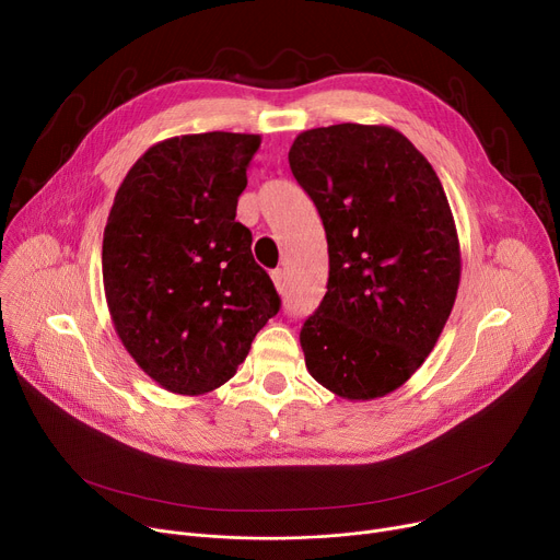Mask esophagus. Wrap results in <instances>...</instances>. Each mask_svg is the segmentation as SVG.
Listing matches in <instances>:
<instances>
[{
	"label": "esophagus",
	"mask_w": 560,
	"mask_h": 560,
	"mask_svg": "<svg viewBox=\"0 0 560 560\" xmlns=\"http://www.w3.org/2000/svg\"><path fill=\"white\" fill-rule=\"evenodd\" d=\"M272 281H275V288H277L279 292L285 290V272H283V270H275V272H272Z\"/></svg>",
	"instance_id": "34e87169"
}]
</instances>
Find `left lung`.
Returning a JSON list of instances; mask_svg holds the SVG:
<instances>
[{
  "label": "left lung",
  "mask_w": 560,
  "mask_h": 560,
  "mask_svg": "<svg viewBox=\"0 0 560 560\" xmlns=\"http://www.w3.org/2000/svg\"><path fill=\"white\" fill-rule=\"evenodd\" d=\"M290 170L327 231V295L300 342L317 384L349 401L386 397L431 354L454 308L460 245L431 163L386 125L300 133Z\"/></svg>",
  "instance_id": "left-lung-1"
}]
</instances>
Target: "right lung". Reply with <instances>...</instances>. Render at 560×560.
Here are the masks:
<instances>
[{
    "label": "right lung",
    "mask_w": 560,
    "mask_h": 560,
    "mask_svg": "<svg viewBox=\"0 0 560 560\" xmlns=\"http://www.w3.org/2000/svg\"><path fill=\"white\" fill-rule=\"evenodd\" d=\"M256 133L152 144L115 192L102 243L113 327L138 368L174 395H209L247 359L281 300L235 222Z\"/></svg>",
    "instance_id": "add662e5"
}]
</instances>
